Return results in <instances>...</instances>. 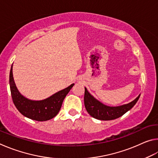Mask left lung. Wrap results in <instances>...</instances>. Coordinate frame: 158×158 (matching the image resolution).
I'll return each mask as SVG.
<instances>
[{
	"label": "left lung",
	"mask_w": 158,
	"mask_h": 158,
	"mask_svg": "<svg viewBox=\"0 0 158 158\" xmlns=\"http://www.w3.org/2000/svg\"><path fill=\"white\" fill-rule=\"evenodd\" d=\"M140 97V95L127 105L119 106H108L100 102L88 92L85 88L84 105L85 109L90 116L102 121H110L122 116L132 109Z\"/></svg>",
	"instance_id": "8db88e82"
}]
</instances>
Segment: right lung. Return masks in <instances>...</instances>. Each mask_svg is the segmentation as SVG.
<instances>
[{"label": "right lung", "instance_id": "obj_1", "mask_svg": "<svg viewBox=\"0 0 158 158\" xmlns=\"http://www.w3.org/2000/svg\"><path fill=\"white\" fill-rule=\"evenodd\" d=\"M74 85L55 93L51 97L40 101H33L23 97L16 87L13 79L12 65L10 73V86L12 101L16 108L23 116L37 121H46L55 117L59 112L63 100Z\"/></svg>", "mask_w": 158, "mask_h": 158}]
</instances>
